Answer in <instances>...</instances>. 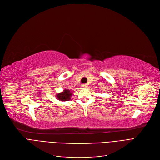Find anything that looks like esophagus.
<instances>
[{"mask_svg":"<svg viewBox=\"0 0 160 160\" xmlns=\"http://www.w3.org/2000/svg\"><path fill=\"white\" fill-rule=\"evenodd\" d=\"M88 86H87V85H86V84H82V85H81V87L82 88H87Z\"/></svg>","mask_w":160,"mask_h":160,"instance_id":"obj_1","label":"esophagus"}]
</instances>
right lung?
I'll return each mask as SVG.
<instances>
[{
  "instance_id": "obj_1",
  "label": "right lung",
  "mask_w": 160,
  "mask_h": 160,
  "mask_svg": "<svg viewBox=\"0 0 160 160\" xmlns=\"http://www.w3.org/2000/svg\"><path fill=\"white\" fill-rule=\"evenodd\" d=\"M72 92L68 90H64V92L57 94L58 100L61 101H68L70 100V96H72Z\"/></svg>"
}]
</instances>
